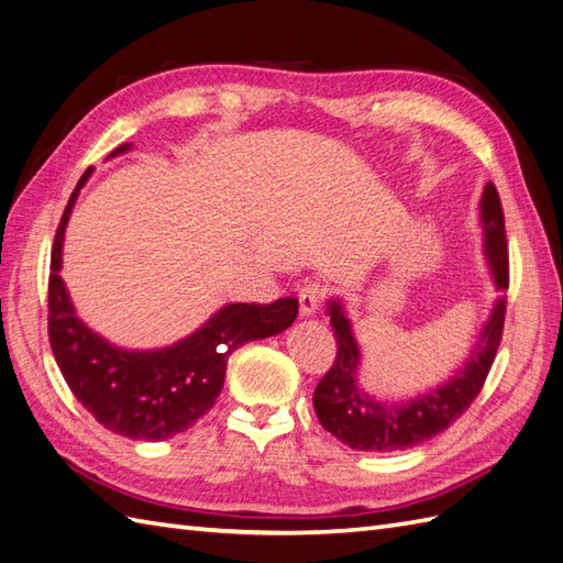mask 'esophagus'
<instances>
[{"mask_svg": "<svg viewBox=\"0 0 563 563\" xmlns=\"http://www.w3.org/2000/svg\"><path fill=\"white\" fill-rule=\"evenodd\" d=\"M323 298V288L319 284H305L298 294L300 300V317H310L317 312L319 302Z\"/></svg>", "mask_w": 563, "mask_h": 563, "instance_id": "34e87169", "label": "esophagus"}]
</instances>
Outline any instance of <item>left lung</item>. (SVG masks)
<instances>
[{
    "label": "left lung",
    "mask_w": 563,
    "mask_h": 563,
    "mask_svg": "<svg viewBox=\"0 0 563 563\" xmlns=\"http://www.w3.org/2000/svg\"><path fill=\"white\" fill-rule=\"evenodd\" d=\"M479 225L484 232V261L500 296L482 323L479 340L470 350L465 364L437 387H428L406 399L378 397L368 391L360 380L364 354L345 302L329 298L327 312L335 333L338 354L331 371L317 385L312 404L321 428L345 446L376 453L413 449L451 428L479 395L500 345L507 291L505 218L493 183L484 187L479 199Z\"/></svg>",
    "instance_id": "left-lung-1"
}]
</instances>
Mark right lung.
Instances as JSON below:
<instances>
[{
    "label": "right lung",
    "instance_id": "add662e5",
    "mask_svg": "<svg viewBox=\"0 0 563 563\" xmlns=\"http://www.w3.org/2000/svg\"><path fill=\"white\" fill-rule=\"evenodd\" d=\"M131 147V143L119 145L108 159L124 155ZM91 174L93 168H87L70 195L51 251V350L67 387L106 430L135 441H164L192 428L211 411L225 383L228 356L251 340L286 331L296 321L298 300L228 302L190 335L166 347L129 350L110 343L77 317L60 277L65 228Z\"/></svg>",
    "mask_w": 563,
    "mask_h": 563
}]
</instances>
